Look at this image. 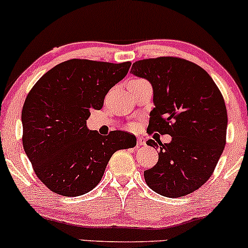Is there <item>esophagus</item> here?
<instances>
[{
    "mask_svg": "<svg viewBox=\"0 0 248 248\" xmlns=\"http://www.w3.org/2000/svg\"><path fill=\"white\" fill-rule=\"evenodd\" d=\"M137 140H138V145H140V146L145 145V140H144L143 137H138Z\"/></svg>",
    "mask_w": 248,
    "mask_h": 248,
    "instance_id": "obj_1",
    "label": "esophagus"
}]
</instances>
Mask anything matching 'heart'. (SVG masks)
I'll return each mask as SVG.
<instances>
[{"label":"heart","instance_id":"heart-1","mask_svg":"<svg viewBox=\"0 0 248 248\" xmlns=\"http://www.w3.org/2000/svg\"><path fill=\"white\" fill-rule=\"evenodd\" d=\"M136 80H140V79H136Z\"/></svg>","mask_w":248,"mask_h":248}]
</instances>
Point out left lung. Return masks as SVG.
Wrapping results in <instances>:
<instances>
[{"label": "left lung", "instance_id": "obj_1", "mask_svg": "<svg viewBox=\"0 0 248 248\" xmlns=\"http://www.w3.org/2000/svg\"><path fill=\"white\" fill-rule=\"evenodd\" d=\"M131 74L154 89L149 133L170 135L154 168L144 171L149 187L169 198L187 196L212 176L226 144L227 111L224 97L210 75L196 63L178 57L137 61Z\"/></svg>", "mask_w": 248, "mask_h": 248}]
</instances>
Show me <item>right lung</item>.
<instances>
[{"mask_svg": "<svg viewBox=\"0 0 248 248\" xmlns=\"http://www.w3.org/2000/svg\"><path fill=\"white\" fill-rule=\"evenodd\" d=\"M131 62L69 60L43 75L22 109L24 151L36 176L65 197L88 193L101 182L111 155L136 145L125 131L99 135L87 127L90 110L129 72Z\"/></svg>", "mask_w": 248, "mask_h": 248, "instance_id": "obj_1", "label": "right lung"}]
</instances>
